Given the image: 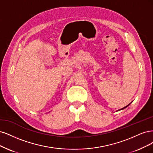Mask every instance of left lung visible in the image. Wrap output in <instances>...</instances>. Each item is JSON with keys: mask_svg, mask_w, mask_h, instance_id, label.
<instances>
[{"mask_svg": "<svg viewBox=\"0 0 153 153\" xmlns=\"http://www.w3.org/2000/svg\"><path fill=\"white\" fill-rule=\"evenodd\" d=\"M130 104H128V105H126V107H123V108H122V109H121V110H122V109H125V108H126V107H127L128 106H129V105H130Z\"/></svg>", "mask_w": 153, "mask_h": 153, "instance_id": "obj_1", "label": "left lung"}]
</instances>
